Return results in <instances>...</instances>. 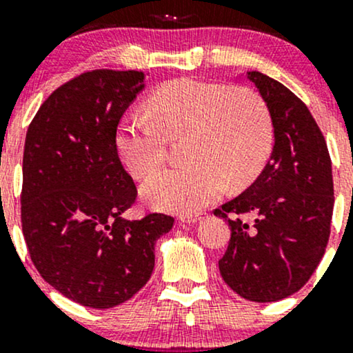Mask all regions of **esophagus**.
<instances>
[{"instance_id":"1","label":"esophagus","mask_w":353,"mask_h":353,"mask_svg":"<svg viewBox=\"0 0 353 353\" xmlns=\"http://www.w3.org/2000/svg\"><path fill=\"white\" fill-rule=\"evenodd\" d=\"M208 214L205 212H197V214H188V216H182V222H188V224H194V222H199L201 219H204Z\"/></svg>"}]
</instances>
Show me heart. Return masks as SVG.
<instances>
[{"mask_svg": "<svg viewBox=\"0 0 353 353\" xmlns=\"http://www.w3.org/2000/svg\"><path fill=\"white\" fill-rule=\"evenodd\" d=\"M149 116H124L116 125L114 145L121 163L144 179L164 161V137L185 132L181 168L148 179L141 196L157 209L196 212L232 188L249 184L264 168L272 148V123L261 96L247 88L181 78L149 96Z\"/></svg>", "mask_w": 353, "mask_h": 353, "instance_id": "1", "label": "heart"}]
</instances>
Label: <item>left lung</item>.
Masks as SVG:
<instances>
[{
    "instance_id": "left-lung-1",
    "label": "left lung",
    "mask_w": 353,
    "mask_h": 353,
    "mask_svg": "<svg viewBox=\"0 0 353 353\" xmlns=\"http://www.w3.org/2000/svg\"><path fill=\"white\" fill-rule=\"evenodd\" d=\"M245 78L269 109L274 149L261 176L214 210L230 225L219 270L247 301L277 302L305 285L325 252L334 210L332 163L309 108L289 88L259 71H247Z\"/></svg>"
}]
</instances>
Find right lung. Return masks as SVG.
Wrapping results in <instances>:
<instances>
[{
  "instance_id": "1",
  "label": "right lung",
  "mask_w": 353,
  "mask_h": 353,
  "mask_svg": "<svg viewBox=\"0 0 353 353\" xmlns=\"http://www.w3.org/2000/svg\"><path fill=\"white\" fill-rule=\"evenodd\" d=\"M144 72L96 70L56 89L36 112L23 156L21 224L31 261L58 292L111 309L139 292L156 241L174 219L123 217L136 185L116 152V125Z\"/></svg>"
}]
</instances>
